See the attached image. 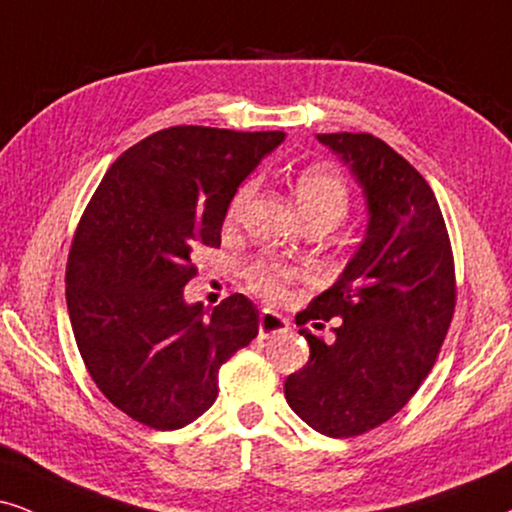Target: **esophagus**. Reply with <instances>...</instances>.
<instances>
[{
    "label": "esophagus",
    "instance_id": "esophagus-1",
    "mask_svg": "<svg viewBox=\"0 0 512 512\" xmlns=\"http://www.w3.org/2000/svg\"><path fill=\"white\" fill-rule=\"evenodd\" d=\"M288 319L286 316L271 312V309H264L260 314V335L262 338H271V335H281L288 331Z\"/></svg>",
    "mask_w": 512,
    "mask_h": 512
}]
</instances>
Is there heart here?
Returning a JSON list of instances; mask_svg holds the SVG:
<instances>
[{
  "label": "heart",
  "instance_id": "heart-1",
  "mask_svg": "<svg viewBox=\"0 0 512 512\" xmlns=\"http://www.w3.org/2000/svg\"><path fill=\"white\" fill-rule=\"evenodd\" d=\"M252 196V184H245L236 191L234 200L229 205V217L234 219L243 205L248 203ZM295 200L297 208L304 222L312 219H323L331 222L333 226L345 217L349 208V191L342 174L331 165H312L304 167L295 179ZM250 286L257 293L269 297V300H281L286 297L290 281L295 278V271L288 267H281L276 262H257L255 267L248 271Z\"/></svg>",
  "mask_w": 512,
  "mask_h": 512
}]
</instances>
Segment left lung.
Segmentation results:
<instances>
[{
  "instance_id": "8db88e82",
  "label": "left lung",
  "mask_w": 512,
  "mask_h": 512,
  "mask_svg": "<svg viewBox=\"0 0 512 512\" xmlns=\"http://www.w3.org/2000/svg\"><path fill=\"white\" fill-rule=\"evenodd\" d=\"M364 191L368 226L331 288L297 323L338 319L335 338L300 328L309 361L286 380V401L326 437H357L409 401L442 347L456 307L454 255L430 184L373 134H316Z\"/></svg>"
}]
</instances>
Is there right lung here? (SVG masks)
Segmentation results:
<instances>
[{
	"mask_svg": "<svg viewBox=\"0 0 512 512\" xmlns=\"http://www.w3.org/2000/svg\"><path fill=\"white\" fill-rule=\"evenodd\" d=\"M283 132L181 125L127 148L77 226L66 300L77 349L103 392L155 430L184 428L215 404L219 368L260 331L236 293L203 312L184 300L193 252L219 248L238 186Z\"/></svg>",
	"mask_w": 512,
	"mask_h": 512,
	"instance_id": "add662e5",
	"label": "right lung"
}]
</instances>
